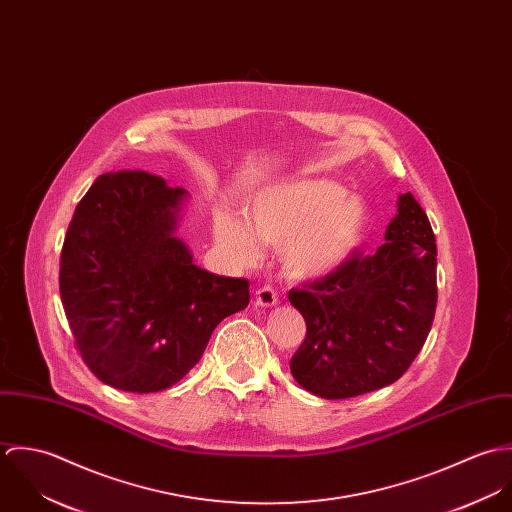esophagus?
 <instances>
[{
    "instance_id": "esophagus-1",
    "label": "esophagus",
    "mask_w": 512,
    "mask_h": 512,
    "mask_svg": "<svg viewBox=\"0 0 512 512\" xmlns=\"http://www.w3.org/2000/svg\"><path fill=\"white\" fill-rule=\"evenodd\" d=\"M278 303V293L274 292V288L264 286L256 292V305L260 307H274Z\"/></svg>"
}]
</instances>
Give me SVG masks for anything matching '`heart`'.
<instances>
[{"label": "heart", "instance_id": "1", "mask_svg": "<svg viewBox=\"0 0 512 512\" xmlns=\"http://www.w3.org/2000/svg\"><path fill=\"white\" fill-rule=\"evenodd\" d=\"M365 201L331 179H292L262 189L248 207V222L228 211L215 215L220 252L238 266H254L260 246L282 250L295 278H321L341 268L365 234Z\"/></svg>", "mask_w": 512, "mask_h": 512}]
</instances>
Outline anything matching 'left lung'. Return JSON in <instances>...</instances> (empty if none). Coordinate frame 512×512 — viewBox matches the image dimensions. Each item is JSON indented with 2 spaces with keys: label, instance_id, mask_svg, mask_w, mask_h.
<instances>
[{
  "label": "left lung",
  "instance_id": "obj_1",
  "mask_svg": "<svg viewBox=\"0 0 512 512\" xmlns=\"http://www.w3.org/2000/svg\"><path fill=\"white\" fill-rule=\"evenodd\" d=\"M384 238L374 254H353L335 272L290 290L307 325L290 368L315 396L343 400L396 382L428 339L438 303V250L412 193L398 197Z\"/></svg>",
  "mask_w": 512,
  "mask_h": 512
}]
</instances>
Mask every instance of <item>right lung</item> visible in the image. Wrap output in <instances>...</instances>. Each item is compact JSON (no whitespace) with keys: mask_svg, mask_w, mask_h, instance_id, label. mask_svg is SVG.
<instances>
[{"mask_svg":"<svg viewBox=\"0 0 512 512\" xmlns=\"http://www.w3.org/2000/svg\"><path fill=\"white\" fill-rule=\"evenodd\" d=\"M187 195L146 171H118L100 175L76 205L61 299L84 365L112 388L173 386L220 321L250 301L248 280L201 270L175 236Z\"/></svg>","mask_w":512,"mask_h":512,"instance_id":"1","label":"right lung"}]
</instances>
